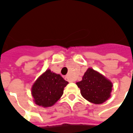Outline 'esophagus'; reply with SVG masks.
<instances>
[{"label": "esophagus", "mask_w": 133, "mask_h": 133, "mask_svg": "<svg viewBox=\"0 0 133 133\" xmlns=\"http://www.w3.org/2000/svg\"><path fill=\"white\" fill-rule=\"evenodd\" d=\"M65 79H66V80H68V82H70V78H69V77L68 76V75H67V76L65 77Z\"/></svg>", "instance_id": "esophagus-1"}]
</instances>
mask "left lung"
Masks as SVG:
<instances>
[{
	"label": "left lung",
	"instance_id": "1",
	"mask_svg": "<svg viewBox=\"0 0 133 133\" xmlns=\"http://www.w3.org/2000/svg\"><path fill=\"white\" fill-rule=\"evenodd\" d=\"M77 84L82 96L93 104H102L111 96V82L92 68L87 70L82 80L77 82Z\"/></svg>",
	"mask_w": 133,
	"mask_h": 133
}]
</instances>
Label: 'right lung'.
<instances>
[{
  "label": "right lung",
  "instance_id": "right-lung-1",
  "mask_svg": "<svg viewBox=\"0 0 133 133\" xmlns=\"http://www.w3.org/2000/svg\"><path fill=\"white\" fill-rule=\"evenodd\" d=\"M68 84L60 75L47 70L32 86L31 94L34 102L43 107H51L61 97L64 87Z\"/></svg>",
  "mask_w": 133,
  "mask_h": 133
}]
</instances>
